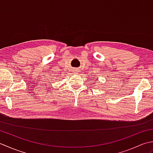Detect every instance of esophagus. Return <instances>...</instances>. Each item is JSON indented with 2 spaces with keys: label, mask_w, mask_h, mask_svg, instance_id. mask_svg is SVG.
<instances>
[{
  "label": "esophagus",
  "mask_w": 153,
  "mask_h": 153,
  "mask_svg": "<svg viewBox=\"0 0 153 153\" xmlns=\"http://www.w3.org/2000/svg\"><path fill=\"white\" fill-rule=\"evenodd\" d=\"M74 71H77V70H75Z\"/></svg>",
  "instance_id": "esophagus-1"
}]
</instances>
